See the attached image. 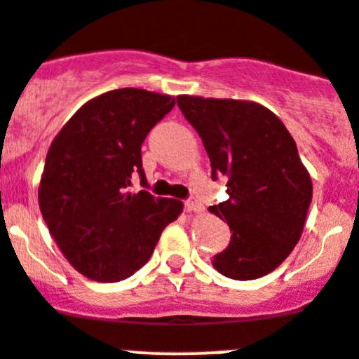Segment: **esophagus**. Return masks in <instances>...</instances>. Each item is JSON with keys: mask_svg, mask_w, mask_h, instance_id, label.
Segmentation results:
<instances>
[{"mask_svg": "<svg viewBox=\"0 0 359 359\" xmlns=\"http://www.w3.org/2000/svg\"><path fill=\"white\" fill-rule=\"evenodd\" d=\"M184 207H186L187 212H202L203 210V205L198 202V198H195V196L187 198L186 202H184Z\"/></svg>", "mask_w": 359, "mask_h": 359, "instance_id": "1", "label": "esophagus"}]
</instances>
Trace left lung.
Instances as JSON below:
<instances>
[{
  "instance_id": "obj_1",
  "label": "left lung",
  "mask_w": 359,
  "mask_h": 359,
  "mask_svg": "<svg viewBox=\"0 0 359 359\" xmlns=\"http://www.w3.org/2000/svg\"><path fill=\"white\" fill-rule=\"evenodd\" d=\"M210 159L212 179H226L229 200L209 210L226 219L232 237L212 266L232 280L276 269L301 239L311 179L287 127L253 100L177 97Z\"/></svg>"
}]
</instances>
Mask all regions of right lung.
Returning <instances> with one entry per match:
<instances>
[{"mask_svg":"<svg viewBox=\"0 0 359 359\" xmlns=\"http://www.w3.org/2000/svg\"><path fill=\"white\" fill-rule=\"evenodd\" d=\"M175 106V97L118 88L83 104L48 150L39 205L70 266L90 280L113 283L149 262L161 232L184 203L130 193L142 168V143Z\"/></svg>","mask_w":359,"mask_h":359,"instance_id":"add662e5","label":"right lung"}]
</instances>
